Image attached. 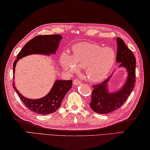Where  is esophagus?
I'll return each instance as SVG.
<instances>
[{
  "instance_id": "1",
  "label": "esophagus",
  "mask_w": 150,
  "mask_h": 150,
  "mask_svg": "<svg viewBox=\"0 0 150 150\" xmlns=\"http://www.w3.org/2000/svg\"><path fill=\"white\" fill-rule=\"evenodd\" d=\"M81 81L77 80V79H75V80L73 81V84H74L75 86H77L79 84H81Z\"/></svg>"
}]
</instances>
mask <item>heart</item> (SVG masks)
I'll return each mask as SVG.
<instances>
[{"label":"heart","mask_w":150,"mask_h":150,"mask_svg":"<svg viewBox=\"0 0 150 150\" xmlns=\"http://www.w3.org/2000/svg\"><path fill=\"white\" fill-rule=\"evenodd\" d=\"M72 51V55L68 52L61 54V66L69 73H77L79 67H84L86 75L91 82L104 80L115 62V52L110 47L84 42L75 44Z\"/></svg>","instance_id":"1"}]
</instances>
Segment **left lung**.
<instances>
[{
    "instance_id": "left-lung-1",
    "label": "left lung",
    "mask_w": 150,
    "mask_h": 150,
    "mask_svg": "<svg viewBox=\"0 0 150 150\" xmlns=\"http://www.w3.org/2000/svg\"><path fill=\"white\" fill-rule=\"evenodd\" d=\"M117 52V63H119V68H123L127 72V77L122 86L117 90L110 89V82L114 71L106 80L93 86L90 108L97 113L105 114L113 111L122 106L133 91L135 82L136 59L132 51L126 46L122 39H116Z\"/></svg>"
}]
</instances>
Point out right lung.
Returning a JSON list of instances; mask_svg holds the SVG:
<instances>
[{"label": "right lung", "mask_w": 150, "mask_h": 150, "mask_svg": "<svg viewBox=\"0 0 150 150\" xmlns=\"http://www.w3.org/2000/svg\"><path fill=\"white\" fill-rule=\"evenodd\" d=\"M62 39V37L60 35H48L37 36L30 40L19 52L17 60L13 63V78L16 64L19 59L35 54L45 56L55 55ZM13 86L22 103L31 111L38 114L47 115L55 112L60 107L63 98L72 86V81L55 80L48 93L37 99H31L23 96L16 88L14 82Z\"/></svg>", "instance_id": "right-lung-1"}]
</instances>
